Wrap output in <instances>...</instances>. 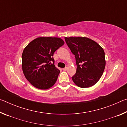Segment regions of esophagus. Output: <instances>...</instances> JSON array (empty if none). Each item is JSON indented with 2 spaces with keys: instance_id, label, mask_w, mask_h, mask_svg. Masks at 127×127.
Wrapping results in <instances>:
<instances>
[{
  "instance_id": "esophagus-1",
  "label": "esophagus",
  "mask_w": 127,
  "mask_h": 127,
  "mask_svg": "<svg viewBox=\"0 0 127 127\" xmlns=\"http://www.w3.org/2000/svg\"><path fill=\"white\" fill-rule=\"evenodd\" d=\"M63 70H64V71H66V70H67V67H65V68H63Z\"/></svg>"
}]
</instances>
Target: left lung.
Returning a JSON list of instances; mask_svg holds the SVG:
<instances>
[{"instance_id":"8db88e82","label":"left lung","mask_w":127,"mask_h":127,"mask_svg":"<svg viewBox=\"0 0 127 127\" xmlns=\"http://www.w3.org/2000/svg\"><path fill=\"white\" fill-rule=\"evenodd\" d=\"M64 38L76 58L77 67L76 74L72 77L73 81L81 88L95 85L102 76L106 64L103 49L87 37Z\"/></svg>"}]
</instances>
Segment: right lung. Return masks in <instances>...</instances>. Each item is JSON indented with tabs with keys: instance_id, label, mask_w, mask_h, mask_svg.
<instances>
[{
	"instance_id": "right-lung-1",
	"label": "right lung",
	"mask_w": 127,
	"mask_h": 127,
	"mask_svg": "<svg viewBox=\"0 0 127 127\" xmlns=\"http://www.w3.org/2000/svg\"><path fill=\"white\" fill-rule=\"evenodd\" d=\"M64 44L61 38L40 37L32 41L24 49L22 55L23 72L34 87L47 90L55 84L60 70L55 67L53 57Z\"/></svg>"
}]
</instances>
